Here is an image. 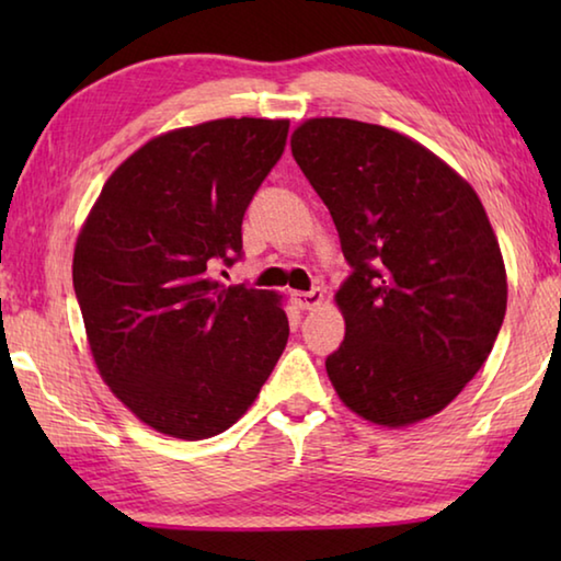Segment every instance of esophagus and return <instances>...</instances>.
<instances>
[{
	"label": "esophagus",
	"mask_w": 561,
	"mask_h": 561,
	"mask_svg": "<svg viewBox=\"0 0 561 561\" xmlns=\"http://www.w3.org/2000/svg\"><path fill=\"white\" fill-rule=\"evenodd\" d=\"M321 299H324V291H321L319 287H314L311 291H294V304H297V307L304 311L319 307Z\"/></svg>",
	"instance_id": "esophagus-1"
}]
</instances>
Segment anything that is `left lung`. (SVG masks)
<instances>
[{
	"label": "left lung",
	"mask_w": 561,
	"mask_h": 561,
	"mask_svg": "<svg viewBox=\"0 0 561 561\" xmlns=\"http://www.w3.org/2000/svg\"><path fill=\"white\" fill-rule=\"evenodd\" d=\"M291 156L351 267L336 291L346 336L327 356L339 398L388 428L440 413L488 360L507 309L480 197L428 148L374 123L311 118Z\"/></svg>",
	"instance_id": "left-lung-1"
}]
</instances>
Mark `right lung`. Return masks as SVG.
Here are the masks:
<instances>
[{"label":"right lung","mask_w":561,"mask_h":561,"mask_svg":"<svg viewBox=\"0 0 561 561\" xmlns=\"http://www.w3.org/2000/svg\"><path fill=\"white\" fill-rule=\"evenodd\" d=\"M289 121L220 118L158 136L113 173L73 252L103 381L140 421L203 440L257 398L289 339L277 294L213 279L242 260V220Z\"/></svg>","instance_id":"add662e5"}]
</instances>
